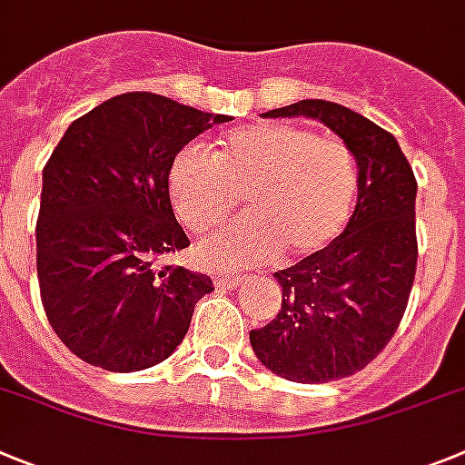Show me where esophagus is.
I'll list each match as a JSON object with an SVG mask.
<instances>
[{
    "instance_id": "obj_1",
    "label": "esophagus",
    "mask_w": 465,
    "mask_h": 465,
    "mask_svg": "<svg viewBox=\"0 0 465 465\" xmlns=\"http://www.w3.org/2000/svg\"><path fill=\"white\" fill-rule=\"evenodd\" d=\"M244 283L242 276H228V274H216L214 276V285L216 288H237V285Z\"/></svg>"
}]
</instances>
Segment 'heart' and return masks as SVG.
Here are the masks:
<instances>
[{"mask_svg":"<svg viewBox=\"0 0 465 465\" xmlns=\"http://www.w3.org/2000/svg\"><path fill=\"white\" fill-rule=\"evenodd\" d=\"M168 198L191 232L235 210L249 216L216 230L195 249L214 270L321 253L343 232L355 210L360 173L352 149L336 135H316L291 122H258L221 135L214 156L186 144L165 177Z\"/></svg>","mask_w":465,"mask_h":465,"instance_id":"obj_1","label":"heart"}]
</instances>
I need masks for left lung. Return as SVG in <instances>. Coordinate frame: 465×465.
<instances>
[{
	"instance_id": "1",
	"label": "left lung",
	"mask_w": 465,
	"mask_h": 465,
	"mask_svg": "<svg viewBox=\"0 0 465 465\" xmlns=\"http://www.w3.org/2000/svg\"><path fill=\"white\" fill-rule=\"evenodd\" d=\"M262 117H311L352 149L360 173L346 230L321 253L274 272L281 309L251 330L255 357L292 382H330L364 369L390 343L417 265V182L397 138L346 105L306 99Z\"/></svg>"
}]
</instances>
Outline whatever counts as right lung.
<instances>
[{
  "label": "right lung",
  "mask_w": 465,
  "mask_h": 465,
  "mask_svg": "<svg viewBox=\"0 0 465 465\" xmlns=\"http://www.w3.org/2000/svg\"><path fill=\"white\" fill-rule=\"evenodd\" d=\"M230 119L129 92L75 119L54 147L36 221L38 285L53 330L87 364H159L214 291L210 276L159 265L189 246L165 177L184 144Z\"/></svg>",
  "instance_id": "1"
}]
</instances>
